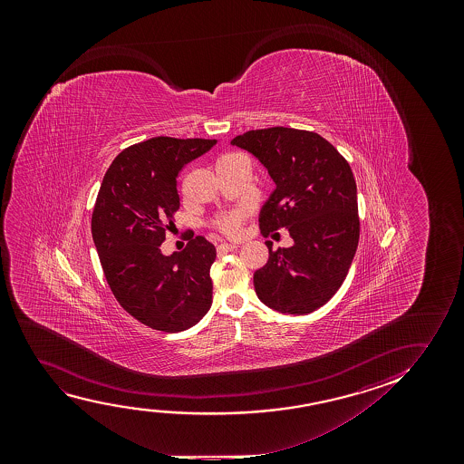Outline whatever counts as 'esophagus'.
Returning a JSON list of instances; mask_svg holds the SVG:
<instances>
[{
	"label": "esophagus",
	"instance_id": "esophagus-1",
	"mask_svg": "<svg viewBox=\"0 0 464 464\" xmlns=\"http://www.w3.org/2000/svg\"><path fill=\"white\" fill-rule=\"evenodd\" d=\"M236 248H237L236 244H228V242H223V244H220V246L217 247V252H218V254H227V252H233V250H236Z\"/></svg>",
	"mask_w": 464,
	"mask_h": 464
}]
</instances>
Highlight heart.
<instances>
[{"label": "heart", "mask_w": 464, "mask_h": 464, "mask_svg": "<svg viewBox=\"0 0 464 464\" xmlns=\"http://www.w3.org/2000/svg\"><path fill=\"white\" fill-rule=\"evenodd\" d=\"M242 218H244V212H242V210H237V212H228V214H223L222 217H218V220H217V227H218V229L223 231L225 235H239V231H241Z\"/></svg>", "instance_id": "heart-1"}]
</instances>
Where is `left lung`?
<instances>
[{
	"label": "left lung",
	"instance_id": "1",
	"mask_svg": "<svg viewBox=\"0 0 464 464\" xmlns=\"http://www.w3.org/2000/svg\"><path fill=\"white\" fill-rule=\"evenodd\" d=\"M276 184L260 210L263 236L288 229L292 247L266 242L269 258L254 274L256 296L274 311L311 314L343 285L360 237L356 184L347 160L320 134L295 128L236 136Z\"/></svg>",
	"mask_w": 464,
	"mask_h": 464
}]
</instances>
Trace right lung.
<instances>
[{
    "label": "right lung",
    "instance_id": "1",
    "mask_svg": "<svg viewBox=\"0 0 464 464\" xmlns=\"http://www.w3.org/2000/svg\"><path fill=\"white\" fill-rule=\"evenodd\" d=\"M217 140L159 136L121 150L102 179L92 236L115 299L153 330H188L212 304L216 247L203 236L166 256L160 246L179 209L178 174Z\"/></svg>",
    "mask_w": 464,
    "mask_h": 464
}]
</instances>
